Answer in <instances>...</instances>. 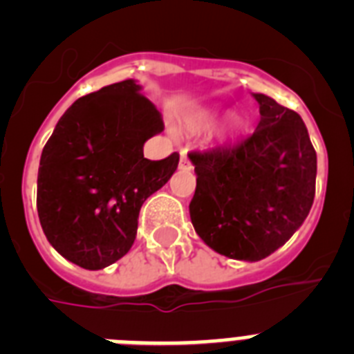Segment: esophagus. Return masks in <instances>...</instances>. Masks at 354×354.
Returning a JSON list of instances; mask_svg holds the SVG:
<instances>
[{
	"label": "esophagus",
	"instance_id": "34e87169",
	"mask_svg": "<svg viewBox=\"0 0 354 354\" xmlns=\"http://www.w3.org/2000/svg\"><path fill=\"white\" fill-rule=\"evenodd\" d=\"M179 168H180V170H192V161L187 159V156L184 154V152H180Z\"/></svg>",
	"mask_w": 354,
	"mask_h": 354
}]
</instances>
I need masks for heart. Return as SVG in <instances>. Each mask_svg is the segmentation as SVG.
<instances>
[{
  "label": "heart",
  "mask_w": 354,
  "mask_h": 354,
  "mask_svg": "<svg viewBox=\"0 0 354 354\" xmlns=\"http://www.w3.org/2000/svg\"><path fill=\"white\" fill-rule=\"evenodd\" d=\"M220 117V111L214 108H209V109H200V111H195L192 113L189 117L186 118V124L193 129H209V127L214 124ZM246 127H248V122L243 115H230V117L225 120L223 124V129H221V136L225 140H232L236 136H239L241 133H245Z\"/></svg>",
  "instance_id": "heart-1"
}]
</instances>
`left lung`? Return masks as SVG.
<instances>
[{"instance_id": "obj_1", "label": "left lung", "mask_w": 354, "mask_h": 354, "mask_svg": "<svg viewBox=\"0 0 354 354\" xmlns=\"http://www.w3.org/2000/svg\"><path fill=\"white\" fill-rule=\"evenodd\" d=\"M261 122L234 145L192 152L196 189L189 216L209 248L257 262L292 237L310 212L317 156L301 117L253 93Z\"/></svg>"}]
</instances>
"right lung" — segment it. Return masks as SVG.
<instances>
[{
  "mask_svg": "<svg viewBox=\"0 0 354 354\" xmlns=\"http://www.w3.org/2000/svg\"><path fill=\"white\" fill-rule=\"evenodd\" d=\"M134 80L77 99L58 120L40 156L37 211L62 257L102 270L133 246L143 202L179 165L143 158V145L165 129L161 113Z\"/></svg>",
  "mask_w": 354,
  "mask_h": 354,
  "instance_id": "add662e5",
  "label": "right lung"
}]
</instances>
